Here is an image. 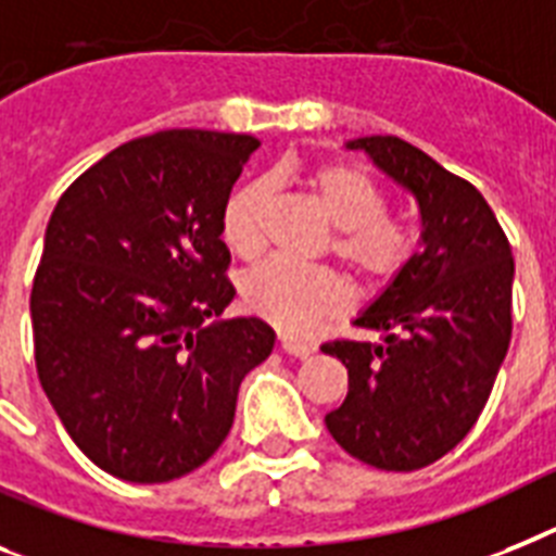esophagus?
<instances>
[{
    "label": "esophagus",
    "mask_w": 556,
    "mask_h": 556,
    "mask_svg": "<svg viewBox=\"0 0 556 556\" xmlns=\"http://www.w3.org/2000/svg\"><path fill=\"white\" fill-rule=\"evenodd\" d=\"M279 344H282V350H286L288 356L307 358L311 353H314V348H311V344L300 342V339H291V336H282V339H279Z\"/></svg>",
    "instance_id": "esophagus-1"
}]
</instances>
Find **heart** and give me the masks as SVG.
<instances>
[{
	"label": "heart",
	"instance_id": "obj_1",
	"mask_svg": "<svg viewBox=\"0 0 556 556\" xmlns=\"http://www.w3.org/2000/svg\"><path fill=\"white\" fill-rule=\"evenodd\" d=\"M277 184H282L279 177ZM307 189L336 226L333 254L365 288L390 286L407 268L418 245L413 223L387 212L390 200L365 169L350 163H321L307 172ZM274 184L256 177L231 191L220 214V235L242 260L263 251V220ZM242 305L282 333L302 336L344 314L350 288L333 268H305L268 260L242 279Z\"/></svg>",
	"mask_w": 556,
	"mask_h": 556
}]
</instances>
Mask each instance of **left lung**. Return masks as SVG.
Returning <instances> with one entry per match:
<instances>
[{
	"label": "left lung",
	"instance_id": "obj_1",
	"mask_svg": "<svg viewBox=\"0 0 556 556\" xmlns=\"http://www.w3.org/2000/svg\"><path fill=\"white\" fill-rule=\"evenodd\" d=\"M409 189L424 220L421 251L356 328L384 342L333 339L321 350L348 367V399L325 415L348 455L384 472H415L475 427L511 342L515 256L469 180L395 135L350 141Z\"/></svg>",
	"mask_w": 556,
	"mask_h": 556
}]
</instances>
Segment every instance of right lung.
<instances>
[{
    "mask_svg": "<svg viewBox=\"0 0 556 556\" xmlns=\"http://www.w3.org/2000/svg\"><path fill=\"white\" fill-rule=\"evenodd\" d=\"M251 135L166 129L76 177L33 277L36 372L78 450L129 483L206 464L242 379L274 350L263 319L212 321L235 300L220 214Z\"/></svg>",
    "mask_w": 556,
    "mask_h": 556,
    "instance_id": "obj_1",
    "label": "right lung"
}]
</instances>
